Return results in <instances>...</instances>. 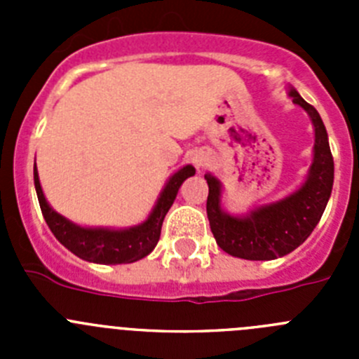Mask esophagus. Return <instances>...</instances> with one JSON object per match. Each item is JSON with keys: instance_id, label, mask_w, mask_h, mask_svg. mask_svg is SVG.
<instances>
[{"instance_id": "34e87169", "label": "esophagus", "mask_w": 359, "mask_h": 359, "mask_svg": "<svg viewBox=\"0 0 359 359\" xmlns=\"http://www.w3.org/2000/svg\"><path fill=\"white\" fill-rule=\"evenodd\" d=\"M205 161H207V158L203 156V154H196V156H194L196 167H203V165H205Z\"/></svg>"}]
</instances>
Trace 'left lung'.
Here are the masks:
<instances>
[{
	"label": "left lung",
	"mask_w": 359,
	"mask_h": 359,
	"mask_svg": "<svg viewBox=\"0 0 359 359\" xmlns=\"http://www.w3.org/2000/svg\"><path fill=\"white\" fill-rule=\"evenodd\" d=\"M293 102L307 111L315 126V156L307 180L297 192L271 205H264L248 215L236 217L221 208V183L205 174L208 183L207 215L219 248L246 261H273L298 248L315 230L331 198L334 161L327 131L318 111L291 88Z\"/></svg>",
	"instance_id": "obj_1"
}]
</instances>
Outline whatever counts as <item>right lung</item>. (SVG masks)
Instances as JSON below:
<instances>
[{
  "label": "right lung",
  "instance_id": "add662e5",
  "mask_svg": "<svg viewBox=\"0 0 359 359\" xmlns=\"http://www.w3.org/2000/svg\"><path fill=\"white\" fill-rule=\"evenodd\" d=\"M196 169L192 165H185L170 176L165 189L161 190L156 205L152 208L147 221L138 226L126 228V230H113V228H82L73 224L61 214H57L48 201L44 199L41 189L37 169H34V183H36L37 199H39L43 217L55 236V239L66 246L72 253L88 262L97 264H129L144 259L154 250L160 241L163 219L172 207L177 190L187 177L194 176Z\"/></svg>",
  "mask_w": 359,
  "mask_h": 359
}]
</instances>
